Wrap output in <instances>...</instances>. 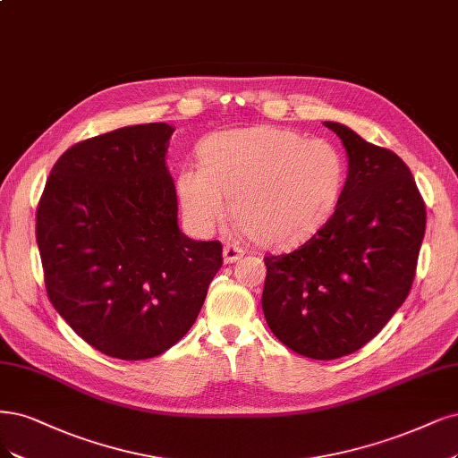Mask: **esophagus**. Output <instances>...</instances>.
Instances as JSON below:
<instances>
[{
    "instance_id": "obj_1",
    "label": "esophagus",
    "mask_w": 458,
    "mask_h": 458,
    "mask_svg": "<svg viewBox=\"0 0 458 458\" xmlns=\"http://www.w3.org/2000/svg\"><path fill=\"white\" fill-rule=\"evenodd\" d=\"M244 248L239 244H225L224 248V259L225 263H234L236 259H241L244 256Z\"/></svg>"
}]
</instances>
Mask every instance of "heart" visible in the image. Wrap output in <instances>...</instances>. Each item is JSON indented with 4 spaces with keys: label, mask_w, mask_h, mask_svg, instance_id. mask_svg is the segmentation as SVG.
<instances>
[{
    "label": "heart",
    "mask_w": 458,
    "mask_h": 458,
    "mask_svg": "<svg viewBox=\"0 0 458 458\" xmlns=\"http://www.w3.org/2000/svg\"><path fill=\"white\" fill-rule=\"evenodd\" d=\"M200 166L176 174L185 222L212 233L231 214L251 241L286 248L317 233L344 187L343 153L324 138L258 124L216 132L199 148Z\"/></svg>",
    "instance_id": "heart-1"
}]
</instances>
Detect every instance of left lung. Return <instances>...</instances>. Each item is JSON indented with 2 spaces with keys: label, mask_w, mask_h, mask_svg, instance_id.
I'll return each mask as SVG.
<instances>
[{
  "label": "left lung",
  "mask_w": 458,
  "mask_h": 458,
  "mask_svg": "<svg viewBox=\"0 0 458 458\" xmlns=\"http://www.w3.org/2000/svg\"><path fill=\"white\" fill-rule=\"evenodd\" d=\"M349 155L334 216L303 246L263 258L267 326L312 360L352 354L386 326L415 280L427 207L400 157L339 123Z\"/></svg>",
  "instance_id": "left-lung-1"
}]
</instances>
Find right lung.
<instances>
[{
  "label": "right lung",
  "instance_id": "obj_1",
  "mask_svg": "<svg viewBox=\"0 0 458 458\" xmlns=\"http://www.w3.org/2000/svg\"><path fill=\"white\" fill-rule=\"evenodd\" d=\"M174 129L134 124L60 155L36 214L45 290L75 334L119 360L174 346L224 263L222 242L178 227L165 163Z\"/></svg>",
  "mask_w": 458,
  "mask_h": 458
}]
</instances>
